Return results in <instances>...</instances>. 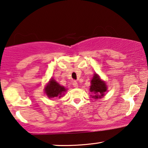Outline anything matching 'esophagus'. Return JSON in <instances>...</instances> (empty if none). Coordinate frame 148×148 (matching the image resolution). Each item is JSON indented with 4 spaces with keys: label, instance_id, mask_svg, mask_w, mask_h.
Returning a JSON list of instances; mask_svg holds the SVG:
<instances>
[{
    "label": "esophagus",
    "instance_id": "obj_1",
    "mask_svg": "<svg viewBox=\"0 0 148 148\" xmlns=\"http://www.w3.org/2000/svg\"><path fill=\"white\" fill-rule=\"evenodd\" d=\"M72 84H73V86H74V87H75V88H77L78 86V82L76 81V80H74V81H73V82H72Z\"/></svg>",
    "mask_w": 148,
    "mask_h": 148
}]
</instances>
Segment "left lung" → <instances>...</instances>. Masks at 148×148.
<instances>
[{
  "instance_id": "1",
  "label": "left lung",
  "mask_w": 148,
  "mask_h": 148,
  "mask_svg": "<svg viewBox=\"0 0 148 148\" xmlns=\"http://www.w3.org/2000/svg\"><path fill=\"white\" fill-rule=\"evenodd\" d=\"M90 92L93 93V95H91L94 99H98L103 97L105 92L107 90V85L106 82L101 80L99 76L97 74H94L91 81H90Z\"/></svg>"
}]
</instances>
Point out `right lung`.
<instances>
[{
    "label": "right lung",
    "mask_w": 148,
    "mask_h": 148,
    "mask_svg": "<svg viewBox=\"0 0 148 148\" xmlns=\"http://www.w3.org/2000/svg\"><path fill=\"white\" fill-rule=\"evenodd\" d=\"M66 88L64 86H61L53 78H51L50 81L45 88V92L49 98L62 97L64 92L66 91Z\"/></svg>",
    "instance_id": "obj_1"
}]
</instances>
